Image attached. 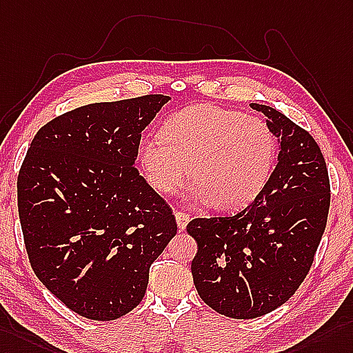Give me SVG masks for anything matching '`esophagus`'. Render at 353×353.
Wrapping results in <instances>:
<instances>
[{"label": "esophagus", "mask_w": 353, "mask_h": 353, "mask_svg": "<svg viewBox=\"0 0 353 353\" xmlns=\"http://www.w3.org/2000/svg\"><path fill=\"white\" fill-rule=\"evenodd\" d=\"M175 219H176V225H178V230L183 232L187 226V223L190 221V217L187 216L185 212H181V211H176L175 212Z\"/></svg>", "instance_id": "34e87169"}]
</instances>
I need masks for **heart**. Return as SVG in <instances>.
<instances>
[{
  "mask_svg": "<svg viewBox=\"0 0 353 353\" xmlns=\"http://www.w3.org/2000/svg\"><path fill=\"white\" fill-rule=\"evenodd\" d=\"M277 142L263 119L236 110L194 105L172 115L160 136L142 139L137 161L148 184L172 193L188 176V199L217 211L250 205L268 183Z\"/></svg>",
  "mask_w": 353,
  "mask_h": 353,
  "instance_id": "1",
  "label": "heart"
}]
</instances>
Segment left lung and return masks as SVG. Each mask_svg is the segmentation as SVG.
<instances>
[{"instance_id": "obj_1", "label": "left lung", "mask_w": 353, "mask_h": 353, "mask_svg": "<svg viewBox=\"0 0 353 353\" xmlns=\"http://www.w3.org/2000/svg\"><path fill=\"white\" fill-rule=\"evenodd\" d=\"M279 137L277 166L256 199L235 214L194 219L192 274L212 310L254 319L283 305L310 271L330 211V178L319 145L277 109L250 103Z\"/></svg>"}]
</instances>
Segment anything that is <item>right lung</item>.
<instances>
[{
	"label": "right lung",
	"instance_id": "right-lung-1",
	"mask_svg": "<svg viewBox=\"0 0 353 353\" xmlns=\"http://www.w3.org/2000/svg\"><path fill=\"white\" fill-rule=\"evenodd\" d=\"M169 96L92 103L34 136L18 176L25 247L70 310L114 321L139 305L150 266L176 234L169 205L134 168L141 134Z\"/></svg>",
	"mask_w": 353,
	"mask_h": 353
}]
</instances>
